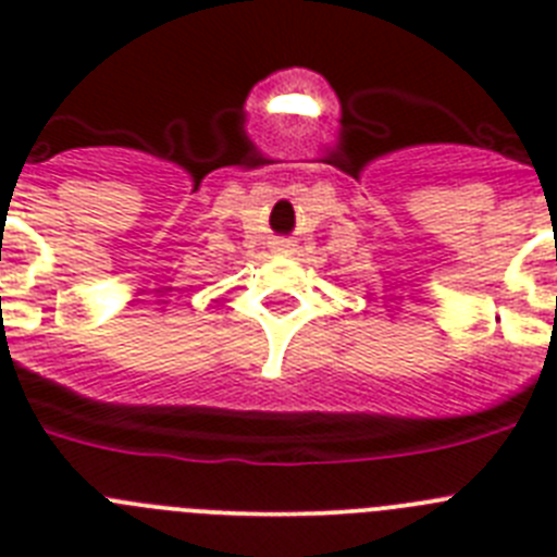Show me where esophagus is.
I'll list each match as a JSON object with an SVG mask.
<instances>
[{
    "label": "esophagus",
    "mask_w": 557,
    "mask_h": 557,
    "mask_svg": "<svg viewBox=\"0 0 557 557\" xmlns=\"http://www.w3.org/2000/svg\"><path fill=\"white\" fill-rule=\"evenodd\" d=\"M275 250H278V253H289V250H293V245L284 243V239H278V243H275Z\"/></svg>",
    "instance_id": "obj_1"
}]
</instances>
